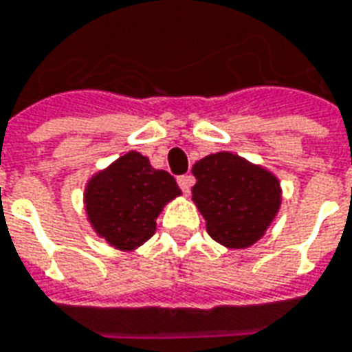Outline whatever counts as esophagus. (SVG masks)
Instances as JSON below:
<instances>
[{"instance_id":"34e87169","label":"esophagus","mask_w":352,"mask_h":352,"mask_svg":"<svg viewBox=\"0 0 352 352\" xmlns=\"http://www.w3.org/2000/svg\"><path fill=\"white\" fill-rule=\"evenodd\" d=\"M193 176L192 174H184V176H178V186H180V190L186 195L190 193V190H192V186H193Z\"/></svg>"}]
</instances>
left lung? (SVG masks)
<instances>
[{
  "label": "left lung",
  "mask_w": 352,
  "mask_h": 352,
  "mask_svg": "<svg viewBox=\"0 0 352 352\" xmlns=\"http://www.w3.org/2000/svg\"><path fill=\"white\" fill-rule=\"evenodd\" d=\"M193 201L209 236L226 248L256 244L279 211V180L232 153H214L193 164Z\"/></svg>",
  "instance_id": "1"
}]
</instances>
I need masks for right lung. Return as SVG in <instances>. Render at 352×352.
I'll use <instances>...</instances> for the list:
<instances>
[{
  "label": "right lung",
  "instance_id": "right-lung-1",
  "mask_svg": "<svg viewBox=\"0 0 352 352\" xmlns=\"http://www.w3.org/2000/svg\"><path fill=\"white\" fill-rule=\"evenodd\" d=\"M176 195L180 188L168 172L155 170L147 157L129 151L89 182L85 204L98 236L133 250L155 234V219Z\"/></svg>",
  "mask_w": 352,
  "mask_h": 352
}]
</instances>
